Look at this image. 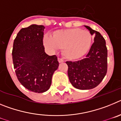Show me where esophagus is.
I'll return each mask as SVG.
<instances>
[{"instance_id": "1", "label": "esophagus", "mask_w": 121, "mask_h": 121, "mask_svg": "<svg viewBox=\"0 0 121 121\" xmlns=\"http://www.w3.org/2000/svg\"><path fill=\"white\" fill-rule=\"evenodd\" d=\"M58 61H59V63H62V62H64V59H62L59 58H59H58Z\"/></svg>"}]
</instances>
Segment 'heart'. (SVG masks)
I'll return each instance as SVG.
<instances>
[{
	"mask_svg": "<svg viewBox=\"0 0 121 121\" xmlns=\"http://www.w3.org/2000/svg\"><path fill=\"white\" fill-rule=\"evenodd\" d=\"M92 37L88 31L71 28L54 32L52 37L45 36L44 43L53 50L62 48V53L66 59L71 60L83 57L88 51Z\"/></svg>",
	"mask_w": 121,
	"mask_h": 121,
	"instance_id": "obj_1",
	"label": "heart"
}]
</instances>
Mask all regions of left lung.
<instances>
[{"instance_id": "1", "label": "left lung", "mask_w": 121, "mask_h": 121, "mask_svg": "<svg viewBox=\"0 0 121 121\" xmlns=\"http://www.w3.org/2000/svg\"><path fill=\"white\" fill-rule=\"evenodd\" d=\"M85 27L95 35L94 43L85 57L78 61H67L68 76L74 87L79 90L95 88L103 80L107 71V48L100 33Z\"/></svg>"}]
</instances>
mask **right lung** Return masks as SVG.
Returning a JSON list of instances; mask_svg holds the SVG:
<instances>
[{"label": "right lung", "instance_id": "obj_1", "mask_svg": "<svg viewBox=\"0 0 121 121\" xmlns=\"http://www.w3.org/2000/svg\"><path fill=\"white\" fill-rule=\"evenodd\" d=\"M44 29L43 25L35 24L21 29L14 40L12 51L19 81L26 89L38 93L50 88L53 73L59 67L57 56L45 52Z\"/></svg>", "mask_w": 121, "mask_h": 121}]
</instances>
